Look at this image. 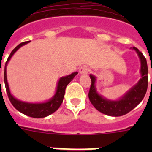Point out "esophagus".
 Segmentation results:
<instances>
[{
    "instance_id": "1",
    "label": "esophagus",
    "mask_w": 152,
    "mask_h": 152,
    "mask_svg": "<svg viewBox=\"0 0 152 152\" xmlns=\"http://www.w3.org/2000/svg\"><path fill=\"white\" fill-rule=\"evenodd\" d=\"M89 68H88V66H86V65H83V66L80 68V70H79V72H80V73L81 74V75H86V74H88V72H89Z\"/></svg>"
}]
</instances>
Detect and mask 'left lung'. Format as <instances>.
<instances>
[{"mask_svg": "<svg viewBox=\"0 0 152 152\" xmlns=\"http://www.w3.org/2000/svg\"><path fill=\"white\" fill-rule=\"evenodd\" d=\"M137 52L141 61L142 78L138 84L132 88L122 99L117 101H111L104 99L98 94L95 89L94 76L90 75L91 84L88 96L93 106L100 113L111 116H121L133 110L144 98L148 88V65L146 58L139 49L133 47ZM152 72V68H151Z\"/></svg>", "mask_w": 152, "mask_h": 152, "instance_id": "8db88e82", "label": "left lung"}]
</instances>
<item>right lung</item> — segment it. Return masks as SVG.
Listing matches in <instances>:
<instances>
[{
  "label": "right lung",
  "instance_id": "obj_1",
  "mask_svg": "<svg viewBox=\"0 0 152 152\" xmlns=\"http://www.w3.org/2000/svg\"><path fill=\"white\" fill-rule=\"evenodd\" d=\"M28 42H29V41L23 42H21L20 44H19L15 49L12 51L10 55L8 57L6 63H5L4 74L5 88H6L7 94L8 98H9L10 103H12V105L13 107L17 109V110L20 111L22 113L25 114L26 116H30V117L43 118L47 116H49L50 114L53 113L57 110L59 108V107L61 106V103H62L63 99H64V92H65V88H66L67 85L72 81V79L75 77V75L77 74V72H74L72 75L66 76V77H63L60 79L58 83L57 91H56V94H55V96L49 101L45 102V103H24V102L17 100V99H15V98L10 94L9 87H8L7 80L6 67L7 64V62L10 59V58L12 57V56L14 54V52L19 48H20L22 45H25V44L28 43Z\"/></svg>",
  "mask_w": 152,
  "mask_h": 152
}]
</instances>
